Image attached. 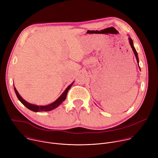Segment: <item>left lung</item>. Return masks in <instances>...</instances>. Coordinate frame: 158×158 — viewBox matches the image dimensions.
I'll use <instances>...</instances> for the list:
<instances>
[{
    "label": "left lung",
    "mask_w": 158,
    "mask_h": 158,
    "mask_svg": "<svg viewBox=\"0 0 158 158\" xmlns=\"http://www.w3.org/2000/svg\"><path fill=\"white\" fill-rule=\"evenodd\" d=\"M129 44H130V45H131V48H132V51H133V52H134V55H135V56H136V60H137V62H138H138H139V59H138V53H137L136 49H135V48H134V47L133 41H132V39H131V37H129ZM138 65H139V64H138Z\"/></svg>",
    "instance_id": "8db88e82"
}]
</instances>
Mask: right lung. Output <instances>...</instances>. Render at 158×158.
I'll list each match as a JSON object with an SVG mask.
<instances>
[{
	"instance_id": "1",
	"label": "right lung",
	"mask_w": 158,
	"mask_h": 158,
	"mask_svg": "<svg viewBox=\"0 0 158 158\" xmlns=\"http://www.w3.org/2000/svg\"><path fill=\"white\" fill-rule=\"evenodd\" d=\"M74 84V82H73L72 84H71L68 87H67L65 91H64V93L61 94V96L56 101H54L53 103L51 104H49L48 106H37V105H34V104H30L27 102H26L24 99H23L22 98V97L19 95V93L17 92V91L16 90L15 87H14V91H15V93L16 94V96L17 97V98L19 99V100L21 102V103L22 104H24L27 108H28L29 109L34 111V112H42V111H49V110H51L55 108H56L57 106H59L66 98V96H67V92H68L69 89L71 88V87L73 85V84Z\"/></svg>"
}]
</instances>
